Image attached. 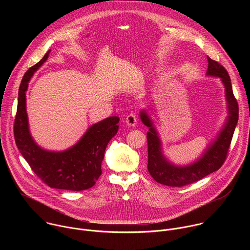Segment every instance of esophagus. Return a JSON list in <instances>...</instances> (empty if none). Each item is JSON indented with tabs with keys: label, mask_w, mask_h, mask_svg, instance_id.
I'll use <instances>...</instances> for the list:
<instances>
[{
	"label": "esophagus",
	"mask_w": 250,
	"mask_h": 250,
	"mask_svg": "<svg viewBox=\"0 0 250 250\" xmlns=\"http://www.w3.org/2000/svg\"><path fill=\"white\" fill-rule=\"evenodd\" d=\"M125 123L127 125L129 126H135L136 123H137V119L136 116L134 114H129L128 116H126L125 118Z\"/></svg>",
	"instance_id": "esophagus-1"
}]
</instances>
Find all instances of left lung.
I'll use <instances>...</instances> for the list:
<instances>
[{
    "label": "left lung",
    "instance_id": "8db88e82",
    "mask_svg": "<svg viewBox=\"0 0 250 250\" xmlns=\"http://www.w3.org/2000/svg\"><path fill=\"white\" fill-rule=\"evenodd\" d=\"M208 58L207 76L218 77L225 86L228 118L223 128L215 140L209 142L202 156L195 162L180 166L170 162L163 154L162 142L154 124L146 111H141V122L148 126L147 169L151 177L162 185L169 187H182L201 180L207 175L215 172L224 164L230 146L231 138L238 121V104L233 96L232 86L228 71L219 62Z\"/></svg>",
    "mask_w": 250,
    "mask_h": 250
}]
</instances>
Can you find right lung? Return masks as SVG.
<instances>
[{
	"label": "right lung",
	"mask_w": 250,
	"mask_h": 250,
	"mask_svg": "<svg viewBox=\"0 0 250 250\" xmlns=\"http://www.w3.org/2000/svg\"><path fill=\"white\" fill-rule=\"evenodd\" d=\"M50 50L22 77L14 125L16 145L32 171L50 188L83 191L93 187L102 174L106 146L117 134L119 117L106 118L91 125L76 145L63 151L42 148L32 138L26 114L25 92L35 71L47 60Z\"/></svg>",
	"instance_id": "1"
}]
</instances>
